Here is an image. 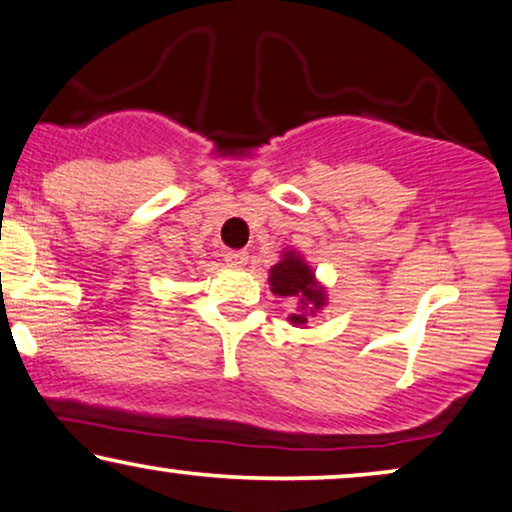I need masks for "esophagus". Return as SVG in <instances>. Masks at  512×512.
I'll use <instances>...</instances> for the list:
<instances>
[{
    "label": "esophagus",
    "instance_id": "obj_1",
    "mask_svg": "<svg viewBox=\"0 0 512 512\" xmlns=\"http://www.w3.org/2000/svg\"><path fill=\"white\" fill-rule=\"evenodd\" d=\"M223 258H226V263H230V265H244L249 261V254L247 251H242V249H230V251H226V254H223Z\"/></svg>",
    "mask_w": 512,
    "mask_h": 512
}]
</instances>
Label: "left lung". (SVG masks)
Here are the masks:
<instances>
[{
  "mask_svg": "<svg viewBox=\"0 0 512 512\" xmlns=\"http://www.w3.org/2000/svg\"><path fill=\"white\" fill-rule=\"evenodd\" d=\"M272 293L282 298H291L298 305V310L291 314V324L305 326L307 319L317 317V312L326 305V293L314 279L303 258L296 251H286L282 261L270 270Z\"/></svg>",
  "mask_w": 512,
  "mask_h": 512,
  "instance_id": "left-lung-1",
  "label": "left lung"
}]
</instances>
